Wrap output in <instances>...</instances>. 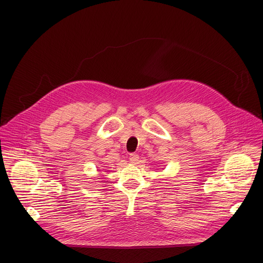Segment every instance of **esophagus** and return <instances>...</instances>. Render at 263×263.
<instances>
[{
  "label": "esophagus",
  "mask_w": 263,
  "mask_h": 263,
  "mask_svg": "<svg viewBox=\"0 0 263 263\" xmlns=\"http://www.w3.org/2000/svg\"><path fill=\"white\" fill-rule=\"evenodd\" d=\"M129 161L134 164H137L139 161V156L137 154H130L129 155Z\"/></svg>",
  "instance_id": "1"
}]
</instances>
